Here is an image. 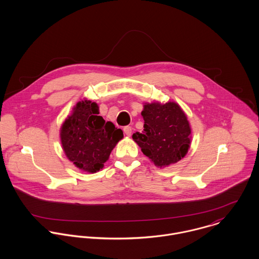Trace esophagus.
I'll return each mask as SVG.
<instances>
[{"label": "esophagus", "instance_id": "obj_1", "mask_svg": "<svg viewBox=\"0 0 259 259\" xmlns=\"http://www.w3.org/2000/svg\"><path fill=\"white\" fill-rule=\"evenodd\" d=\"M132 132H133V130H132L131 126L126 125V126L123 127V133H124L127 137H131V136H132Z\"/></svg>", "mask_w": 259, "mask_h": 259}]
</instances>
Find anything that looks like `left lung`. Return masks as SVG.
<instances>
[{"label": "left lung", "mask_w": 259, "mask_h": 259, "mask_svg": "<svg viewBox=\"0 0 259 259\" xmlns=\"http://www.w3.org/2000/svg\"><path fill=\"white\" fill-rule=\"evenodd\" d=\"M144 131L133 135L145 155L159 167L184 158L190 146L191 130L182 108L175 102L144 106Z\"/></svg>", "instance_id": "1"}]
</instances>
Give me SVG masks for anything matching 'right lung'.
<instances>
[{
    "instance_id": "right-lung-1",
    "label": "right lung",
    "mask_w": 259,
    "mask_h": 259,
    "mask_svg": "<svg viewBox=\"0 0 259 259\" xmlns=\"http://www.w3.org/2000/svg\"><path fill=\"white\" fill-rule=\"evenodd\" d=\"M99 113L96 103L78 102L61 127V142L67 157L79 169L92 174L104 167L111 150L123 138L120 128Z\"/></svg>"
}]
</instances>
